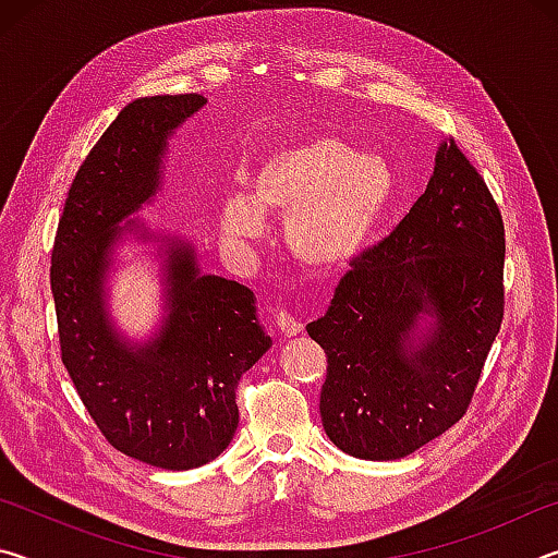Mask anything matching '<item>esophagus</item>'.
Segmentation results:
<instances>
[{
	"label": "esophagus",
	"mask_w": 558,
	"mask_h": 558,
	"mask_svg": "<svg viewBox=\"0 0 558 558\" xmlns=\"http://www.w3.org/2000/svg\"><path fill=\"white\" fill-rule=\"evenodd\" d=\"M276 327L280 329V335H286V337L302 332L300 319L292 313H288V310H276Z\"/></svg>",
	"instance_id": "obj_1"
}]
</instances>
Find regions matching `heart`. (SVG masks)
Listing matches in <instances>:
<instances>
[{"instance_id":"b5f03b06","label":"heart","mask_w":558,"mask_h":558,"mask_svg":"<svg viewBox=\"0 0 558 558\" xmlns=\"http://www.w3.org/2000/svg\"><path fill=\"white\" fill-rule=\"evenodd\" d=\"M393 172L337 135H307L272 147L251 174L248 194L221 204V231L251 241L263 211L286 214V245L300 266L335 270L362 256L393 202Z\"/></svg>"}]
</instances>
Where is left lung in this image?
<instances>
[{
	"label": "left lung",
	"mask_w": 558,
	"mask_h": 558,
	"mask_svg": "<svg viewBox=\"0 0 558 558\" xmlns=\"http://www.w3.org/2000/svg\"><path fill=\"white\" fill-rule=\"evenodd\" d=\"M421 314L437 317L410 344ZM505 317V223L483 174L448 137L428 189L399 226L352 260L327 315L319 415L339 450L396 460L468 413Z\"/></svg>",
	"instance_id": "obj_1"
}]
</instances>
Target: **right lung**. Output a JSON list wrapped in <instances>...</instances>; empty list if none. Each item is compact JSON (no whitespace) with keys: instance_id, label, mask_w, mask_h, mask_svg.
<instances>
[{"instance_id":"add662e5","label":"right lung","mask_w":558,"mask_h":558,"mask_svg":"<svg viewBox=\"0 0 558 558\" xmlns=\"http://www.w3.org/2000/svg\"><path fill=\"white\" fill-rule=\"evenodd\" d=\"M199 93L140 98L122 108L75 172L51 248L61 362L112 448L165 470L206 465L239 426L235 386L270 347L253 292L199 276L177 241L162 337L128 352L106 323L100 280L118 221L159 182L167 135L204 106Z\"/></svg>"}]
</instances>
